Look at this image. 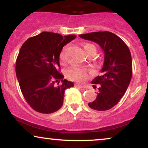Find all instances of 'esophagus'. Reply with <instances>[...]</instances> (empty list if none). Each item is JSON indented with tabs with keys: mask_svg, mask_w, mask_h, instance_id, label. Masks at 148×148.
Masks as SVG:
<instances>
[{
	"mask_svg": "<svg viewBox=\"0 0 148 148\" xmlns=\"http://www.w3.org/2000/svg\"><path fill=\"white\" fill-rule=\"evenodd\" d=\"M75 86L77 87H78L79 88H86V86H83V85H81V84H76Z\"/></svg>",
	"mask_w": 148,
	"mask_h": 148,
	"instance_id": "obj_1",
	"label": "esophagus"
}]
</instances>
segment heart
<instances>
[{"instance_id":"b5f03b06","label":"heart","mask_w":148,"mask_h":148,"mask_svg":"<svg viewBox=\"0 0 148 148\" xmlns=\"http://www.w3.org/2000/svg\"><path fill=\"white\" fill-rule=\"evenodd\" d=\"M83 47H84V51L86 52V54H88L89 52L92 51H94L96 52V47H95L93 44H84V45H83ZM64 50H65V48H63V50H62L61 52H60L59 56L60 60L61 62H63L64 60ZM66 75H67V77L70 79H71L73 81H75V82H83L88 78V71L85 69L84 68L75 66V67L69 69L67 71Z\"/></svg>"}]
</instances>
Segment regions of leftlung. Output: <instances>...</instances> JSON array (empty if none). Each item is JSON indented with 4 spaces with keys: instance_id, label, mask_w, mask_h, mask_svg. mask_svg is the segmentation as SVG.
<instances>
[{
    "instance_id": "obj_1",
    "label": "left lung",
    "mask_w": 148,
    "mask_h": 148,
    "mask_svg": "<svg viewBox=\"0 0 148 148\" xmlns=\"http://www.w3.org/2000/svg\"><path fill=\"white\" fill-rule=\"evenodd\" d=\"M79 36L96 42L104 50L102 75L92 82L99 85L98 92L88 106L96 110H109L118 104L130 84L133 71L130 50L119 36L110 32H92Z\"/></svg>"
}]
</instances>
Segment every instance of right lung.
<instances>
[{
	"instance_id": "right-lung-1",
	"label": "right lung",
	"mask_w": 148,
	"mask_h": 148,
	"mask_svg": "<svg viewBox=\"0 0 148 148\" xmlns=\"http://www.w3.org/2000/svg\"><path fill=\"white\" fill-rule=\"evenodd\" d=\"M75 38L44 32L22 45L16 60V75L24 98L34 110L50 114L63 105L64 91L74 84L58 71L59 56L63 46Z\"/></svg>"
}]
</instances>
